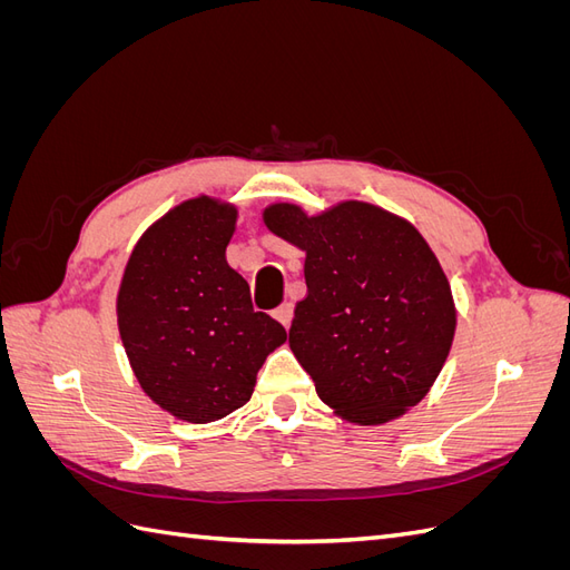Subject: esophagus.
Returning <instances> with one entry per match:
<instances>
[{"instance_id": "esophagus-1", "label": "esophagus", "mask_w": 570, "mask_h": 570, "mask_svg": "<svg viewBox=\"0 0 570 570\" xmlns=\"http://www.w3.org/2000/svg\"><path fill=\"white\" fill-rule=\"evenodd\" d=\"M292 314H295V306H292L289 302H285V304H281L278 308H275L273 312V316L278 318L285 327H289V323H292Z\"/></svg>"}]
</instances>
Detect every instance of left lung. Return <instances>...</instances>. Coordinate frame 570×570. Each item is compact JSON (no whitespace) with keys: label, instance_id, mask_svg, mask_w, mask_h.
Listing matches in <instances>:
<instances>
[{"label":"left lung","instance_id":"1","mask_svg":"<svg viewBox=\"0 0 570 570\" xmlns=\"http://www.w3.org/2000/svg\"><path fill=\"white\" fill-rule=\"evenodd\" d=\"M264 220L306 252L308 295L295 308L289 347L321 400L361 425L416 406L456 327L450 283L421 233L361 202L312 218L275 204Z\"/></svg>","mask_w":570,"mask_h":570}]
</instances>
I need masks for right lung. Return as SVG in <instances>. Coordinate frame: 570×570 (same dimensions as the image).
<instances>
[{"mask_svg":"<svg viewBox=\"0 0 570 570\" xmlns=\"http://www.w3.org/2000/svg\"><path fill=\"white\" fill-rule=\"evenodd\" d=\"M233 206L209 197L168 212L132 249L118 292V331L142 390L174 416L209 423L245 406L285 327L254 312L226 262Z\"/></svg>","mask_w":570,"mask_h":570,"instance_id":"right-lung-1","label":"right lung"}]
</instances>
